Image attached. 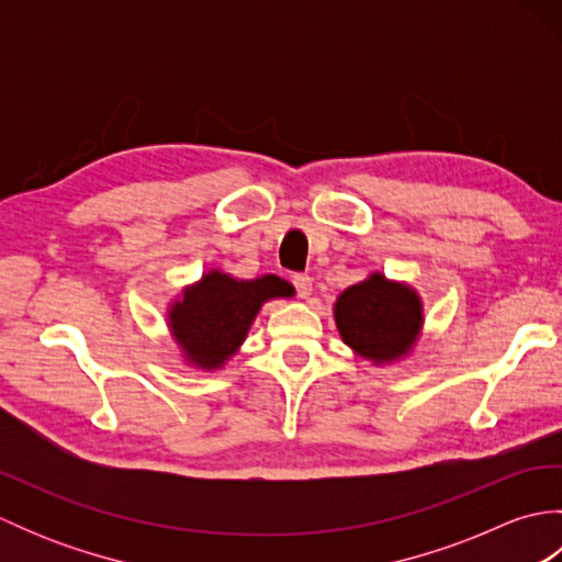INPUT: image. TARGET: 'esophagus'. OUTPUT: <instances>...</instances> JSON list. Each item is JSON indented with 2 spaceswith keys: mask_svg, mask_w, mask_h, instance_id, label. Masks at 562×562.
Masks as SVG:
<instances>
[{
  "mask_svg": "<svg viewBox=\"0 0 562 562\" xmlns=\"http://www.w3.org/2000/svg\"><path fill=\"white\" fill-rule=\"evenodd\" d=\"M292 282H294V288H296V294H300L302 300H308V296H312L314 284H312V278H308V274H294Z\"/></svg>",
  "mask_w": 562,
  "mask_h": 562,
  "instance_id": "34e87169",
  "label": "esophagus"
}]
</instances>
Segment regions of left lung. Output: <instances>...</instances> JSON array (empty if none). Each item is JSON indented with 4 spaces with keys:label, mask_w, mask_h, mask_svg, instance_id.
<instances>
[{
    "label": "left lung",
    "mask_w": 562,
    "mask_h": 562,
    "mask_svg": "<svg viewBox=\"0 0 562 562\" xmlns=\"http://www.w3.org/2000/svg\"><path fill=\"white\" fill-rule=\"evenodd\" d=\"M333 318L342 342L374 367L396 364L411 357L423 336V296L408 282L369 272L333 304Z\"/></svg>",
    "instance_id": "obj_1"
}]
</instances>
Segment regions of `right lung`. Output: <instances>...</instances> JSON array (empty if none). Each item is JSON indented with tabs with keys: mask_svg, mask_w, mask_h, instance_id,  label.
Masks as SVG:
<instances>
[{
	"mask_svg": "<svg viewBox=\"0 0 562 562\" xmlns=\"http://www.w3.org/2000/svg\"><path fill=\"white\" fill-rule=\"evenodd\" d=\"M290 296L294 288L278 274L241 280L212 268L169 302L166 326L188 367L217 372L241 350L262 304Z\"/></svg>",
	"mask_w": 562,
	"mask_h": 562,
	"instance_id": "right-lung-1",
	"label": "right lung"
}]
</instances>
